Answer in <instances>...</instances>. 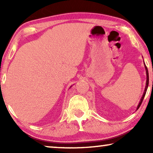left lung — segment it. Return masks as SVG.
Segmentation results:
<instances>
[{
    "instance_id": "obj_1",
    "label": "left lung",
    "mask_w": 153,
    "mask_h": 153,
    "mask_svg": "<svg viewBox=\"0 0 153 153\" xmlns=\"http://www.w3.org/2000/svg\"><path fill=\"white\" fill-rule=\"evenodd\" d=\"M144 67H145V69H146V86H145V89H144V93H143V95H142V97L140 99V101L139 102V104L138 105V107H137V109L138 110L139 107H140V105L142 104V100H143L144 98L145 97V94H146V90H147V88H148V86H149V71H148V69H147V67L146 66V65H145L144 63Z\"/></svg>"
}]
</instances>
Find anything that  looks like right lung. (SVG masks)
I'll return each instance as SVG.
<instances>
[{"mask_svg":"<svg viewBox=\"0 0 153 153\" xmlns=\"http://www.w3.org/2000/svg\"><path fill=\"white\" fill-rule=\"evenodd\" d=\"M71 86H70V88H71Z\"/></svg>","mask_w":153,"mask_h":153,"instance_id":"1","label":"right lung"}]
</instances>
